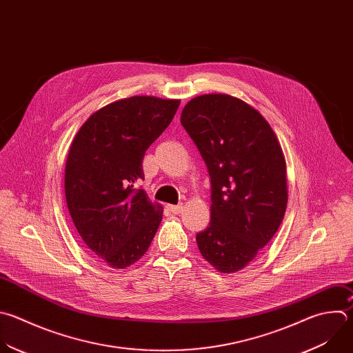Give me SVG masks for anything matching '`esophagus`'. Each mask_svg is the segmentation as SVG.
Masks as SVG:
<instances>
[{"label": "esophagus", "mask_w": 353, "mask_h": 353, "mask_svg": "<svg viewBox=\"0 0 353 353\" xmlns=\"http://www.w3.org/2000/svg\"><path fill=\"white\" fill-rule=\"evenodd\" d=\"M168 209L174 213V214H179L181 210H183V203H179V205H168Z\"/></svg>", "instance_id": "1"}]
</instances>
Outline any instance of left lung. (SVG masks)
Wrapping results in <instances>:
<instances>
[{"label":"left lung","instance_id":"8db88e82","mask_svg":"<svg viewBox=\"0 0 353 353\" xmlns=\"http://www.w3.org/2000/svg\"><path fill=\"white\" fill-rule=\"evenodd\" d=\"M181 125L212 185L210 223L196 234L198 250L216 270L239 272L283 221L288 194L281 147L258 110L225 94L191 99Z\"/></svg>","mask_w":353,"mask_h":353}]
</instances>
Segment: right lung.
<instances>
[{"label": "right lung", "mask_w": 353, "mask_h": 353, "mask_svg": "<svg viewBox=\"0 0 353 353\" xmlns=\"http://www.w3.org/2000/svg\"><path fill=\"white\" fill-rule=\"evenodd\" d=\"M177 99L132 97L88 117L76 134L65 169L69 213L88 250L114 269L136 263L162 220L137 183L150 145L170 125Z\"/></svg>", "instance_id": "right-lung-1"}]
</instances>
